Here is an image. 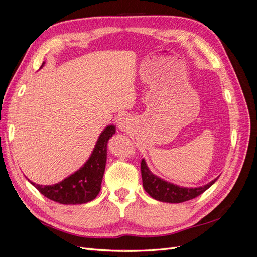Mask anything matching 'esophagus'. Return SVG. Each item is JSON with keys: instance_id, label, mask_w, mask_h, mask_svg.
I'll use <instances>...</instances> for the list:
<instances>
[{"instance_id": "1", "label": "esophagus", "mask_w": 257, "mask_h": 257, "mask_svg": "<svg viewBox=\"0 0 257 257\" xmlns=\"http://www.w3.org/2000/svg\"><path fill=\"white\" fill-rule=\"evenodd\" d=\"M132 123H133V121H132V119L130 118L128 115H121L119 120H118V127L120 131L122 132H127L131 130L132 127Z\"/></svg>"}]
</instances>
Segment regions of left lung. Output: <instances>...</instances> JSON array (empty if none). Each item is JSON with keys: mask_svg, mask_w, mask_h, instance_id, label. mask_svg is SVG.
Instances as JSON below:
<instances>
[{"mask_svg": "<svg viewBox=\"0 0 257 257\" xmlns=\"http://www.w3.org/2000/svg\"><path fill=\"white\" fill-rule=\"evenodd\" d=\"M142 178H143V186L145 191L149 195L163 203L169 204H179L183 201L190 200L197 197L200 194H203L206 190H208L216 180L209 182L203 186H197V188H184V186H179L172 182H168L164 179L160 178L159 176L154 175L148 167L145 159L142 161Z\"/></svg>", "mask_w": 257, "mask_h": 257, "instance_id": "1", "label": "left lung"}]
</instances>
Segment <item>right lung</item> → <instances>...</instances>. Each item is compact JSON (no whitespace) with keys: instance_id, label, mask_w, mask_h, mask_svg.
Instances as JSON below:
<instances>
[{"instance_id":"obj_1","label":"right lung","mask_w":257,"mask_h":257,"mask_svg":"<svg viewBox=\"0 0 257 257\" xmlns=\"http://www.w3.org/2000/svg\"><path fill=\"white\" fill-rule=\"evenodd\" d=\"M45 65L43 62L42 67ZM41 67V68H42ZM115 134V125H107L99 134L90 158L74 174L51 185L30 181L44 196L63 205H81L94 199L100 191L107 161V143Z\"/></svg>"}]
</instances>
